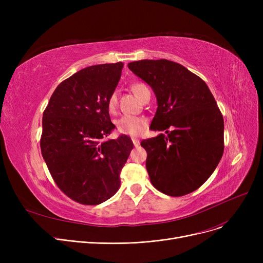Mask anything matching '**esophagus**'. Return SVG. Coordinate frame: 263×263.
Returning <instances> with one entry per match:
<instances>
[{"label":"esophagus","mask_w":263,"mask_h":263,"mask_svg":"<svg viewBox=\"0 0 263 263\" xmlns=\"http://www.w3.org/2000/svg\"><path fill=\"white\" fill-rule=\"evenodd\" d=\"M132 142H133V144H134V146L135 147H137V146H140V140L139 139H136V137H132Z\"/></svg>","instance_id":"34e87169"}]
</instances>
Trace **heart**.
<instances>
[{
	"label": "heart",
	"mask_w": 263,
	"mask_h": 263,
	"mask_svg": "<svg viewBox=\"0 0 263 263\" xmlns=\"http://www.w3.org/2000/svg\"><path fill=\"white\" fill-rule=\"evenodd\" d=\"M132 91L141 98L143 93L148 90L147 86H145L142 83H134L131 86ZM117 105V95L116 92L110 93L107 99V108L109 112H114ZM147 126V120L143 117L139 116H132V115H124L121 118H119L116 122L117 131L121 134L136 136L141 134Z\"/></svg>",
	"instance_id": "1"
}]
</instances>
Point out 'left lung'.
I'll return each instance as SVG.
<instances>
[{"label": "left lung", "instance_id": "obj_1", "mask_svg": "<svg viewBox=\"0 0 263 263\" xmlns=\"http://www.w3.org/2000/svg\"><path fill=\"white\" fill-rule=\"evenodd\" d=\"M128 67L157 97L150 129L166 133L141 143L151 183L173 197L194 192L224 153V119L213 95L199 77L172 61L142 60Z\"/></svg>", "mask_w": 263, "mask_h": 263}]
</instances>
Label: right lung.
<instances>
[{
    "label": "right lung",
    "mask_w": 263,
    "mask_h": 263,
    "mask_svg": "<svg viewBox=\"0 0 263 263\" xmlns=\"http://www.w3.org/2000/svg\"><path fill=\"white\" fill-rule=\"evenodd\" d=\"M122 67L119 62L82 69L57 87L44 112L41 154L61 191L82 204H99L115 194L133 149L127 135L104 140L115 129L107 99Z\"/></svg>",
    "instance_id": "add662e5"
}]
</instances>
